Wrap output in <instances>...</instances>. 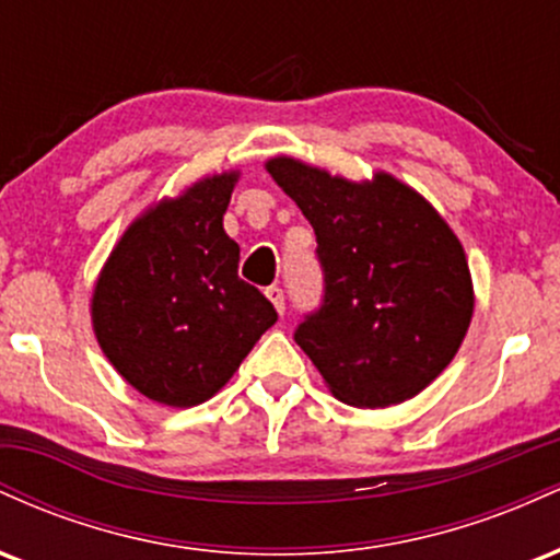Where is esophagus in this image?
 Segmentation results:
<instances>
[{
    "mask_svg": "<svg viewBox=\"0 0 560 560\" xmlns=\"http://www.w3.org/2000/svg\"><path fill=\"white\" fill-rule=\"evenodd\" d=\"M266 298L273 302L276 313H279V316H284V289L268 287V289H266Z\"/></svg>",
    "mask_w": 560,
    "mask_h": 560,
    "instance_id": "1",
    "label": "esophagus"
}]
</instances>
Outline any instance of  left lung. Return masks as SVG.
Returning a JSON list of instances; mask_svg holds the SVG:
<instances>
[{
	"label": "left lung",
	"instance_id": "obj_1",
	"mask_svg": "<svg viewBox=\"0 0 560 560\" xmlns=\"http://www.w3.org/2000/svg\"><path fill=\"white\" fill-rule=\"evenodd\" d=\"M266 168L311 221L324 271V300L294 342L347 405L387 408L419 395L471 324L474 287L458 236L389 173L352 184L292 158Z\"/></svg>",
	"mask_w": 560,
	"mask_h": 560
}]
</instances>
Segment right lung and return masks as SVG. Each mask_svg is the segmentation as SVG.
Masks as SVG:
<instances>
[{
	"label": "right lung",
	"instance_id": "right-lung-1",
	"mask_svg": "<svg viewBox=\"0 0 560 560\" xmlns=\"http://www.w3.org/2000/svg\"><path fill=\"white\" fill-rule=\"evenodd\" d=\"M236 178L208 176L147 210L96 279L102 352L133 389L171 408L210 400L279 318L240 279V244L223 231Z\"/></svg>",
	"mask_w": 560,
	"mask_h": 560
}]
</instances>
